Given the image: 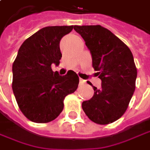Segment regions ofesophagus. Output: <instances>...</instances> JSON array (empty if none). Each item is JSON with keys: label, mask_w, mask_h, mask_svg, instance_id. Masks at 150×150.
Segmentation results:
<instances>
[{"label": "esophagus", "mask_w": 150, "mask_h": 150, "mask_svg": "<svg viewBox=\"0 0 150 150\" xmlns=\"http://www.w3.org/2000/svg\"><path fill=\"white\" fill-rule=\"evenodd\" d=\"M85 84V80H84L83 79H80V85H83Z\"/></svg>", "instance_id": "34e87169"}]
</instances>
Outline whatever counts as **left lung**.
Masks as SVG:
<instances>
[{
  "mask_svg": "<svg viewBox=\"0 0 150 150\" xmlns=\"http://www.w3.org/2000/svg\"><path fill=\"white\" fill-rule=\"evenodd\" d=\"M74 29L85 40L101 80V88L93 86L94 96L82 103V109L96 124L116 121L126 111L135 90L137 69L131 50L100 25H75Z\"/></svg>",
  "mask_w": 150,
  "mask_h": 150,
  "instance_id": "obj_1",
  "label": "left lung"
}]
</instances>
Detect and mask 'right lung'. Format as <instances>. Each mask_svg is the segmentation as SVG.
<instances>
[{"instance_id":"right-lung-1","label":"right lung","mask_w":150,"mask_h":150,"mask_svg":"<svg viewBox=\"0 0 150 150\" xmlns=\"http://www.w3.org/2000/svg\"><path fill=\"white\" fill-rule=\"evenodd\" d=\"M73 25L47 26L30 36L21 45L12 65V90L19 108L30 121L48 123L59 116L64 99L74 93L79 77L73 70L65 75L54 72L62 54L61 38Z\"/></svg>"}]
</instances>
